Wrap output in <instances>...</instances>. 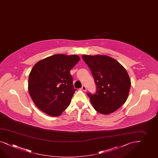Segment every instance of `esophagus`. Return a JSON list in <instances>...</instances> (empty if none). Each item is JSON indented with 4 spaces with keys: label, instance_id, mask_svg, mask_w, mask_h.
<instances>
[{
    "label": "esophagus",
    "instance_id": "34e87169",
    "mask_svg": "<svg viewBox=\"0 0 158 158\" xmlns=\"http://www.w3.org/2000/svg\"><path fill=\"white\" fill-rule=\"evenodd\" d=\"M81 90H83V91H86V87H85V85H83L81 87Z\"/></svg>",
    "mask_w": 158,
    "mask_h": 158
}]
</instances>
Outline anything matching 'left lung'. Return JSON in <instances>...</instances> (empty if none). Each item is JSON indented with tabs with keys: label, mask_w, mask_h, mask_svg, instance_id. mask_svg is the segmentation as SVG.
<instances>
[{
	"label": "left lung",
	"mask_w": 158,
	"mask_h": 158,
	"mask_svg": "<svg viewBox=\"0 0 158 158\" xmlns=\"http://www.w3.org/2000/svg\"><path fill=\"white\" fill-rule=\"evenodd\" d=\"M82 59L90 68L97 86L95 94H87L94 109L103 114L117 110L128 97L131 82L127 71L107 56L83 55Z\"/></svg>",
	"instance_id": "1"
}]
</instances>
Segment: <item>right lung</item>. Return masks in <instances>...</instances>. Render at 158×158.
I'll return each mask as SVG.
<instances>
[{
	"mask_svg": "<svg viewBox=\"0 0 158 158\" xmlns=\"http://www.w3.org/2000/svg\"><path fill=\"white\" fill-rule=\"evenodd\" d=\"M79 60L76 55L57 54L34 65L29 76L28 90L40 110L57 117L68 107L75 91L70 71Z\"/></svg>",
	"mask_w": 158,
	"mask_h": 158,
	"instance_id": "add662e5",
	"label": "right lung"
}]
</instances>
